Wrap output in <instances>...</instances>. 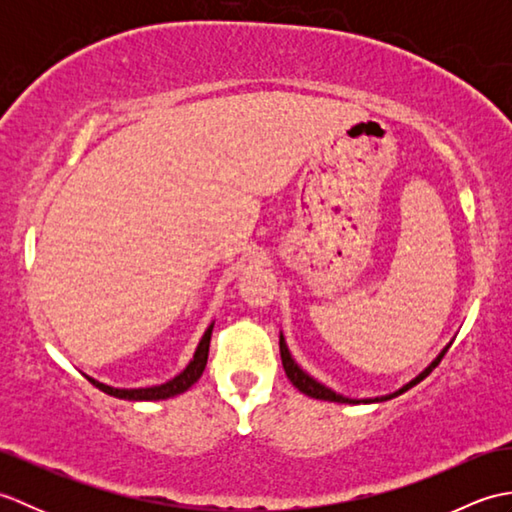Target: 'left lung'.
Returning <instances> with one entry per match:
<instances>
[{
  "mask_svg": "<svg viewBox=\"0 0 512 512\" xmlns=\"http://www.w3.org/2000/svg\"><path fill=\"white\" fill-rule=\"evenodd\" d=\"M451 343L453 341H449L447 345L442 347L440 350V354L433 358V361L422 369L420 374H416L413 376L409 383H405L402 387H398L396 391H391V394H385V396H376V398H347V396H343V394H336L334 389H330L328 385H323V383H319L317 378H312L306 369H303L295 358H292V354H290V350H288V343H286V339H284V332L279 334V352H281V363H284V369H286V376L290 378V383L295 385L301 394H306V396H310V398H317V400H328V402H343V405H369V402H385V400H391V398H396V396H400V394H405L407 389H411L413 385H418L422 378H427L429 374H431V369L436 367L440 361H442V356L447 354V350L451 347Z\"/></svg>",
  "mask_w": 512,
  "mask_h": 512,
  "instance_id": "obj_1",
  "label": "left lung"
}]
</instances>
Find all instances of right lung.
<instances>
[{"instance_id": "right-lung-1", "label": "right lung", "mask_w": 512, "mask_h": 512, "mask_svg": "<svg viewBox=\"0 0 512 512\" xmlns=\"http://www.w3.org/2000/svg\"><path fill=\"white\" fill-rule=\"evenodd\" d=\"M213 325L215 323H211L209 328L204 330L202 339H200L198 347H195V352H193V358L189 361V365L184 367L178 376H173L171 380H167V383L154 385V387L125 389V387H112V385L99 383V380L92 378V376H88V380H90L94 387H99L101 391H105V394H110L114 398H123V400H167V398H173V396H178V394H184V391H187L191 385L198 383L202 372H204L206 358H209V343H211Z\"/></svg>"}]
</instances>
